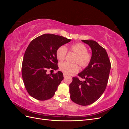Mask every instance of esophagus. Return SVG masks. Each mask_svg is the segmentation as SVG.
Wrapping results in <instances>:
<instances>
[{
  "mask_svg": "<svg viewBox=\"0 0 129 129\" xmlns=\"http://www.w3.org/2000/svg\"><path fill=\"white\" fill-rule=\"evenodd\" d=\"M63 76L65 77L66 76H67V74H63Z\"/></svg>",
  "mask_w": 129,
  "mask_h": 129,
  "instance_id": "34e87169",
  "label": "esophagus"
}]
</instances>
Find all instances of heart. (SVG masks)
<instances>
[{
    "label": "heart",
    "instance_id": "1",
    "mask_svg": "<svg viewBox=\"0 0 129 129\" xmlns=\"http://www.w3.org/2000/svg\"><path fill=\"white\" fill-rule=\"evenodd\" d=\"M69 51L75 54L73 62L77 63L82 68H85L90 63L91 60V54L88 52L86 46L82 43H76L69 47ZM67 48L64 46H60L56 50L57 58L60 61L63 60L67 54ZM60 69L66 74H73L79 71V67L77 63L71 64L67 62H62L60 64Z\"/></svg>",
    "mask_w": 129,
    "mask_h": 129
}]
</instances>
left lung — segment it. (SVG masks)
Returning a JSON list of instances; mask_svg holds the SVG:
<instances>
[{
	"mask_svg": "<svg viewBox=\"0 0 129 129\" xmlns=\"http://www.w3.org/2000/svg\"><path fill=\"white\" fill-rule=\"evenodd\" d=\"M82 41L91 48V60L87 67L78 74L84 81L73 77L69 92L73 102L85 106L94 103L103 94L107 87L111 64L106 50L97 42Z\"/></svg>",
	"mask_w": 129,
	"mask_h": 129,
	"instance_id": "left-lung-1",
	"label": "left lung"
}]
</instances>
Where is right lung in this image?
<instances>
[{"instance_id": "add662e5", "label": "right lung", "mask_w": 129, "mask_h": 129, "mask_svg": "<svg viewBox=\"0 0 129 129\" xmlns=\"http://www.w3.org/2000/svg\"><path fill=\"white\" fill-rule=\"evenodd\" d=\"M71 41L63 37L45 34L34 39L27 47L22 64V77L30 96L40 101L51 99L63 79V74H47L58 69L56 50Z\"/></svg>"}]
</instances>
